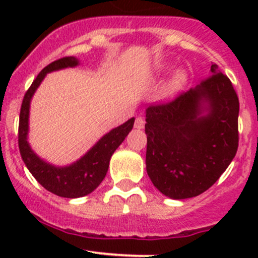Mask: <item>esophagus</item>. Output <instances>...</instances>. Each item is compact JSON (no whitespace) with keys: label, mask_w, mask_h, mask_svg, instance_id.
I'll return each mask as SVG.
<instances>
[{"label":"esophagus","mask_w":258,"mask_h":258,"mask_svg":"<svg viewBox=\"0 0 258 258\" xmlns=\"http://www.w3.org/2000/svg\"><path fill=\"white\" fill-rule=\"evenodd\" d=\"M135 127L137 130H142L145 127V119L144 117H137L136 121H135Z\"/></svg>","instance_id":"1"}]
</instances>
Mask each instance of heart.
<instances>
[{
    "label": "heart",
    "instance_id": "1",
    "mask_svg": "<svg viewBox=\"0 0 258 258\" xmlns=\"http://www.w3.org/2000/svg\"><path fill=\"white\" fill-rule=\"evenodd\" d=\"M170 70L168 64H161L157 69V74H165L166 71ZM187 74L183 70H177L172 74V76L167 80L162 88V96L163 97H172V96L177 95L179 91L186 86L187 83Z\"/></svg>",
    "mask_w": 258,
    "mask_h": 258
}]
</instances>
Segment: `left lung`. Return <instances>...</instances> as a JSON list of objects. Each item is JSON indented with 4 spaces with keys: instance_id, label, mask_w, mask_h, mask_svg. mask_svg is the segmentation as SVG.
Segmentation results:
<instances>
[{
    "instance_id": "left-lung-1",
    "label": "left lung",
    "mask_w": 258,
    "mask_h": 258,
    "mask_svg": "<svg viewBox=\"0 0 258 258\" xmlns=\"http://www.w3.org/2000/svg\"><path fill=\"white\" fill-rule=\"evenodd\" d=\"M238 112L236 91L217 64L172 102L150 106L146 170L153 186L173 200L207 191L237 152Z\"/></svg>"
}]
</instances>
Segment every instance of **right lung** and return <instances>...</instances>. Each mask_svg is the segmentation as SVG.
<instances>
[{
	"mask_svg": "<svg viewBox=\"0 0 258 258\" xmlns=\"http://www.w3.org/2000/svg\"><path fill=\"white\" fill-rule=\"evenodd\" d=\"M80 64L77 57L70 56L59 58L46 66L33 81L23 97L18 124V147L21 157L32 176L38 183L52 194L66 199H77L91 194L103 181L110 166L111 156L123 142L132 130L135 117L130 118L121 126L112 128L101 137L80 160L67 166H54L46 162L31 148L27 141L30 105L33 95L41 85L46 75L58 70L76 67Z\"/></svg>",
	"mask_w": 258,
	"mask_h": 258,
	"instance_id": "1",
	"label": "right lung"
}]
</instances>
